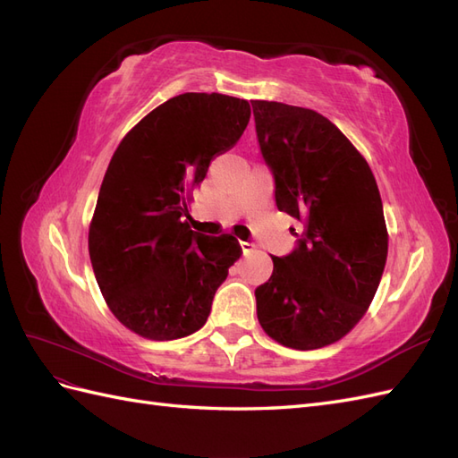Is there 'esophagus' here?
I'll list each match as a JSON object with an SVG mask.
<instances>
[{
	"instance_id": "34e87169",
	"label": "esophagus",
	"mask_w": 458,
	"mask_h": 458,
	"mask_svg": "<svg viewBox=\"0 0 458 458\" xmlns=\"http://www.w3.org/2000/svg\"><path fill=\"white\" fill-rule=\"evenodd\" d=\"M241 248H242V254L246 256V254H250V252H254V248H256V244H254V242H250V241H241Z\"/></svg>"
}]
</instances>
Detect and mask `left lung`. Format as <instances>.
I'll return each mask as SVG.
<instances>
[{"instance_id": "1", "label": "left lung", "mask_w": 458, "mask_h": 458, "mask_svg": "<svg viewBox=\"0 0 458 458\" xmlns=\"http://www.w3.org/2000/svg\"><path fill=\"white\" fill-rule=\"evenodd\" d=\"M275 202L303 225L290 254L256 288L258 321L279 344L317 350L361 321L387 258L382 199L367 160L323 114L252 101Z\"/></svg>"}]
</instances>
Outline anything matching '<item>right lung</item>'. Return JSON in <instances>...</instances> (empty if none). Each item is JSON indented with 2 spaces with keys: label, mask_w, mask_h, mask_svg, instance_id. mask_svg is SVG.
<instances>
[{
  "label": "right lung",
  "mask_w": 458,
  "mask_h": 458,
  "mask_svg": "<svg viewBox=\"0 0 458 458\" xmlns=\"http://www.w3.org/2000/svg\"><path fill=\"white\" fill-rule=\"evenodd\" d=\"M250 105L221 93H183L148 113L120 141L89 225L97 284L118 321L148 340L197 332L242 254L231 234L191 231V189L233 148Z\"/></svg>",
  "instance_id": "obj_1"
}]
</instances>
